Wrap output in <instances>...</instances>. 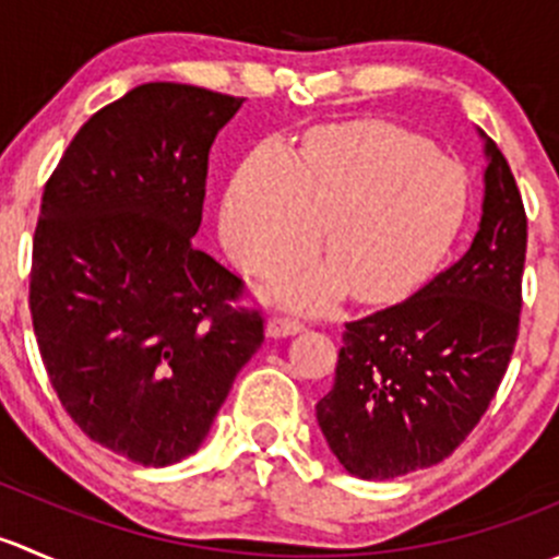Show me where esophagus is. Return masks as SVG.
I'll return each mask as SVG.
<instances>
[{
	"label": "esophagus",
	"instance_id": "34e87169",
	"mask_svg": "<svg viewBox=\"0 0 559 559\" xmlns=\"http://www.w3.org/2000/svg\"><path fill=\"white\" fill-rule=\"evenodd\" d=\"M302 332V321L292 319V316H270L267 319V335L270 337H289Z\"/></svg>",
	"mask_w": 559,
	"mask_h": 559
}]
</instances>
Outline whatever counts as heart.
Here are the masks:
<instances>
[{
  "mask_svg": "<svg viewBox=\"0 0 559 559\" xmlns=\"http://www.w3.org/2000/svg\"><path fill=\"white\" fill-rule=\"evenodd\" d=\"M462 213V178L419 140L337 127L316 132L297 156L259 145L229 186L222 235L240 267L267 278L308 262L326 227L332 267L297 278L281 297L326 308L352 289L362 302H389L447 251Z\"/></svg>",
  "mask_w": 559,
  "mask_h": 559,
  "instance_id": "heart-1",
  "label": "heart"
}]
</instances>
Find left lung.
Returning a JSON list of instances; mask_svg holds the SVG:
<instances>
[{
	"label": "left lung",
	"instance_id": "1",
	"mask_svg": "<svg viewBox=\"0 0 559 559\" xmlns=\"http://www.w3.org/2000/svg\"><path fill=\"white\" fill-rule=\"evenodd\" d=\"M484 140L478 233L414 297L348 321L335 384L316 403L326 447L381 481L438 465L478 425L520 335L527 216L509 162Z\"/></svg>",
	"mask_w": 559,
	"mask_h": 559
}]
</instances>
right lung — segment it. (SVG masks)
Returning <instances> with one entry per match:
<instances>
[{
	"mask_svg": "<svg viewBox=\"0 0 559 559\" xmlns=\"http://www.w3.org/2000/svg\"><path fill=\"white\" fill-rule=\"evenodd\" d=\"M243 99L143 83L94 112L45 183L29 306L61 405L145 467L194 454L264 341L238 275L200 251L207 154Z\"/></svg>",
	"mask_w": 559,
	"mask_h": 559,
	"instance_id": "obj_1",
	"label": "right lung"
}]
</instances>
